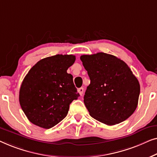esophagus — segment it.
Wrapping results in <instances>:
<instances>
[{"label":"esophagus","instance_id":"1","mask_svg":"<svg viewBox=\"0 0 157 157\" xmlns=\"http://www.w3.org/2000/svg\"><path fill=\"white\" fill-rule=\"evenodd\" d=\"M78 92L79 93V94H80V95L82 96V95L83 92H84V88H83V87L79 88V89L78 90Z\"/></svg>","mask_w":157,"mask_h":157}]
</instances>
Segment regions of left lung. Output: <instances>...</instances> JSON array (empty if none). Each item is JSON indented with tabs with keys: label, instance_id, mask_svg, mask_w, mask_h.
<instances>
[{
	"label": "left lung",
	"instance_id": "8db88e82",
	"mask_svg": "<svg viewBox=\"0 0 157 157\" xmlns=\"http://www.w3.org/2000/svg\"><path fill=\"white\" fill-rule=\"evenodd\" d=\"M80 59L90 79L84 96L90 116L107 125L129 118L137 107L140 93V83L129 66L105 52L83 55Z\"/></svg>",
	"mask_w": 157,
	"mask_h": 157
}]
</instances>
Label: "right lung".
Here are the masks:
<instances>
[{
	"mask_svg": "<svg viewBox=\"0 0 157 157\" xmlns=\"http://www.w3.org/2000/svg\"><path fill=\"white\" fill-rule=\"evenodd\" d=\"M73 55H56L37 62L24 78L19 101L30 122L50 129L67 116L70 105L79 98L71 74Z\"/></svg>",
	"mask_w": 157,
	"mask_h": 157,
	"instance_id": "right-lung-1",
	"label": "right lung"
}]
</instances>
